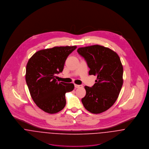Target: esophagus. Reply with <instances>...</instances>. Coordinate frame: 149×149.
<instances>
[{
    "mask_svg": "<svg viewBox=\"0 0 149 149\" xmlns=\"http://www.w3.org/2000/svg\"><path fill=\"white\" fill-rule=\"evenodd\" d=\"M74 86H75V88H82L83 87V85H78V84H74Z\"/></svg>",
    "mask_w": 149,
    "mask_h": 149,
    "instance_id": "34e87169",
    "label": "esophagus"
}]
</instances>
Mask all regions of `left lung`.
<instances>
[{"label": "left lung", "instance_id": "obj_1", "mask_svg": "<svg viewBox=\"0 0 149 149\" xmlns=\"http://www.w3.org/2000/svg\"><path fill=\"white\" fill-rule=\"evenodd\" d=\"M77 52L90 68L89 74L97 76L92 87L84 86L83 106L91 113L103 112L115 103L123 85V68L120 57L113 50L99 45L79 47Z\"/></svg>", "mask_w": 149, "mask_h": 149}]
</instances>
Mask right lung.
Segmentation results:
<instances>
[{
	"label": "right lung",
	"instance_id": "right-lung-1",
	"mask_svg": "<svg viewBox=\"0 0 149 149\" xmlns=\"http://www.w3.org/2000/svg\"><path fill=\"white\" fill-rule=\"evenodd\" d=\"M76 46H55L40 50L29 60L25 79L31 97L44 112H58L66 104L65 93L74 89L73 83L58 82L56 74L61 72L68 56Z\"/></svg>",
	"mask_w": 149,
	"mask_h": 149
}]
</instances>
